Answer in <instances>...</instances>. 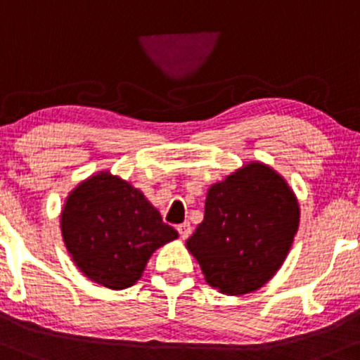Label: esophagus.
<instances>
[{"label": "esophagus", "instance_id": "1", "mask_svg": "<svg viewBox=\"0 0 360 360\" xmlns=\"http://www.w3.org/2000/svg\"><path fill=\"white\" fill-rule=\"evenodd\" d=\"M179 234H180V238L181 240H187L188 236H191V233H192V228H191V224L188 223H184V224H179Z\"/></svg>", "mask_w": 360, "mask_h": 360}]
</instances>
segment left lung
I'll return each instance as SVG.
<instances>
[{
  "instance_id": "obj_1",
  "label": "left lung",
  "mask_w": 360,
  "mask_h": 360,
  "mask_svg": "<svg viewBox=\"0 0 360 360\" xmlns=\"http://www.w3.org/2000/svg\"><path fill=\"white\" fill-rule=\"evenodd\" d=\"M300 226L288 181L252 161L211 185L204 221L187 240L207 284L240 296L260 289L284 264Z\"/></svg>"
}]
</instances>
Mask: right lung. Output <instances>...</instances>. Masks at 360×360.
I'll return each mask as SVG.
<instances>
[{"instance_id": "add662e5", "label": "right lung", "mask_w": 360, "mask_h": 360, "mask_svg": "<svg viewBox=\"0 0 360 360\" xmlns=\"http://www.w3.org/2000/svg\"><path fill=\"white\" fill-rule=\"evenodd\" d=\"M60 231L76 267L114 290L134 285L155 250L179 238L143 192L110 172L90 176L68 195Z\"/></svg>"}]
</instances>
